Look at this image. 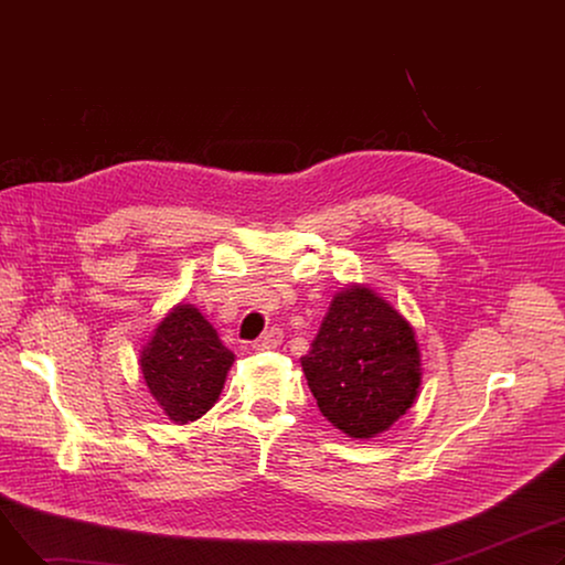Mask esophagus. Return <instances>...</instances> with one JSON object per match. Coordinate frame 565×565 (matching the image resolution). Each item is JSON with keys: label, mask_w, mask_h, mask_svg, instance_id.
<instances>
[{"label": "esophagus", "mask_w": 565, "mask_h": 565, "mask_svg": "<svg viewBox=\"0 0 565 565\" xmlns=\"http://www.w3.org/2000/svg\"><path fill=\"white\" fill-rule=\"evenodd\" d=\"M284 341V332L279 328H270L258 341H254V350H275L277 345H281Z\"/></svg>", "instance_id": "esophagus-1"}]
</instances>
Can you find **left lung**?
I'll return each instance as SVG.
<instances>
[{
	"label": "left lung",
	"mask_w": 565,
	"mask_h": 565,
	"mask_svg": "<svg viewBox=\"0 0 565 565\" xmlns=\"http://www.w3.org/2000/svg\"><path fill=\"white\" fill-rule=\"evenodd\" d=\"M302 371L322 417L348 437L369 439L417 398L422 354L409 322L387 300L350 286L334 295Z\"/></svg>",
	"instance_id": "left-lung-1"
}]
</instances>
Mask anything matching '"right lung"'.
<instances>
[{"label":"right lung","mask_w":565,"mask_h":565,"mask_svg":"<svg viewBox=\"0 0 565 565\" xmlns=\"http://www.w3.org/2000/svg\"><path fill=\"white\" fill-rule=\"evenodd\" d=\"M235 354L192 305L173 307L141 350V373L173 424H190L211 409Z\"/></svg>","instance_id":"right-lung-1"}]
</instances>
